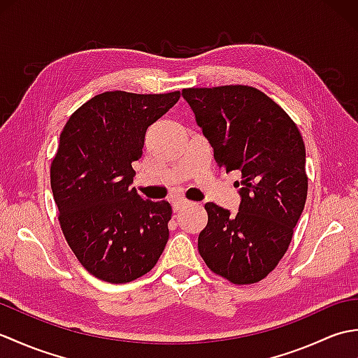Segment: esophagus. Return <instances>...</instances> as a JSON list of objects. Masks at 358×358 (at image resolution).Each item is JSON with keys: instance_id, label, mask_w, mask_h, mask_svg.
<instances>
[{"instance_id": "esophagus-1", "label": "esophagus", "mask_w": 358, "mask_h": 358, "mask_svg": "<svg viewBox=\"0 0 358 358\" xmlns=\"http://www.w3.org/2000/svg\"><path fill=\"white\" fill-rule=\"evenodd\" d=\"M189 204H192V203L187 201L186 199H175V200H172V208H173L175 212H178V210H181L183 208L189 206Z\"/></svg>"}]
</instances>
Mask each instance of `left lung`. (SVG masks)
<instances>
[{"instance_id": "obj_1", "label": "left lung", "mask_w": 358, "mask_h": 358, "mask_svg": "<svg viewBox=\"0 0 358 358\" xmlns=\"http://www.w3.org/2000/svg\"><path fill=\"white\" fill-rule=\"evenodd\" d=\"M220 169L238 171L235 215L206 203L199 252L234 285H250L275 269L292 240L308 195L306 149L291 117L250 86L183 89Z\"/></svg>"}]
</instances>
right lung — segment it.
<instances>
[{
	"label": "right lung",
	"mask_w": 358,
	"mask_h": 358,
	"mask_svg": "<svg viewBox=\"0 0 358 358\" xmlns=\"http://www.w3.org/2000/svg\"><path fill=\"white\" fill-rule=\"evenodd\" d=\"M180 100V92H103L75 110L59 135L50 186L67 245L87 272L127 283L157 264L169 238L172 208L131 189L132 163L148 127Z\"/></svg>",
	"instance_id": "obj_1"
}]
</instances>
